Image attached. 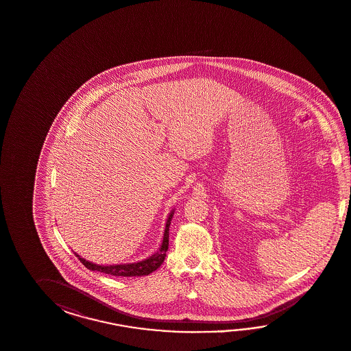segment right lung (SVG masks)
I'll return each mask as SVG.
<instances>
[{
  "label": "right lung",
  "mask_w": 351,
  "mask_h": 351,
  "mask_svg": "<svg viewBox=\"0 0 351 351\" xmlns=\"http://www.w3.org/2000/svg\"><path fill=\"white\" fill-rule=\"evenodd\" d=\"M174 215V210L169 213L167 223H165V230H164L163 241L160 245L159 252H156L154 255L149 256L145 261H138V263H129V264H114V265H98L93 264L90 261H86L81 258L78 254L75 256L80 259L82 264L90 270H96L99 273H105L108 276L114 277H141V276H149L154 270L158 269L163 264L167 250L169 246V226H171V217Z\"/></svg>",
  "instance_id": "right-lung-1"
}]
</instances>
